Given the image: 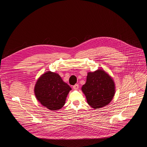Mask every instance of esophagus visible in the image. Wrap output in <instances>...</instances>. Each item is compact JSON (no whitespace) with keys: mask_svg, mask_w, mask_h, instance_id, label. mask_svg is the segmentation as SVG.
<instances>
[{"mask_svg":"<svg viewBox=\"0 0 147 147\" xmlns=\"http://www.w3.org/2000/svg\"><path fill=\"white\" fill-rule=\"evenodd\" d=\"M73 89H74V90H78V84H76V85L73 86Z\"/></svg>","mask_w":147,"mask_h":147,"instance_id":"obj_1","label":"esophagus"}]
</instances>
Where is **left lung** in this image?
Returning <instances> with one entry per match:
<instances>
[{
  "mask_svg": "<svg viewBox=\"0 0 147 147\" xmlns=\"http://www.w3.org/2000/svg\"><path fill=\"white\" fill-rule=\"evenodd\" d=\"M88 104L94 109L105 107L115 94V82L111 76L102 69L88 72L86 82L81 88Z\"/></svg>",
  "mask_w": 147,
  "mask_h": 147,
  "instance_id": "1",
  "label": "left lung"
}]
</instances>
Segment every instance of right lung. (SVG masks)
<instances>
[{
  "instance_id": "add662e5",
  "label": "right lung",
  "mask_w": 147,
  "mask_h": 147,
  "mask_svg": "<svg viewBox=\"0 0 147 147\" xmlns=\"http://www.w3.org/2000/svg\"><path fill=\"white\" fill-rule=\"evenodd\" d=\"M71 87L56 73L48 71L42 74L34 87L38 101L51 111H57L65 105Z\"/></svg>"
}]
</instances>
